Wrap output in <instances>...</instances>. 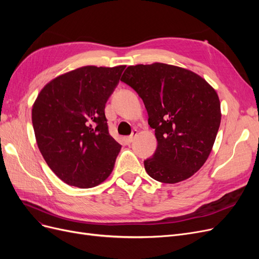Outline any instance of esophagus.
<instances>
[{
  "mask_svg": "<svg viewBox=\"0 0 259 259\" xmlns=\"http://www.w3.org/2000/svg\"><path fill=\"white\" fill-rule=\"evenodd\" d=\"M137 134H138V131H137V130H134V131L132 132V134H131L130 136L125 137V140H126V144L128 145V144L133 143V140H134V138L137 136Z\"/></svg>",
  "mask_w": 259,
  "mask_h": 259,
  "instance_id": "esophagus-1",
  "label": "esophagus"
}]
</instances>
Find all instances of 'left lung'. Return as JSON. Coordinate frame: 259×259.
<instances>
[{
	"mask_svg": "<svg viewBox=\"0 0 259 259\" xmlns=\"http://www.w3.org/2000/svg\"><path fill=\"white\" fill-rule=\"evenodd\" d=\"M121 81L143 99L158 147L144 161L148 175L164 184L191 177L203 166L221 125L215 90L184 68L161 62L130 66Z\"/></svg>",
	"mask_w": 259,
	"mask_h": 259,
	"instance_id": "obj_1",
	"label": "left lung"
}]
</instances>
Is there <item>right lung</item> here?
Returning a JSON list of instances; mask_svg holds the SVG:
<instances>
[{"label":"right lung","mask_w":259,"mask_h":259,"mask_svg":"<svg viewBox=\"0 0 259 259\" xmlns=\"http://www.w3.org/2000/svg\"><path fill=\"white\" fill-rule=\"evenodd\" d=\"M125 66H86L46 84L32 107L37 147L62 182L93 188L109 177L121 145L105 115Z\"/></svg>","instance_id":"obj_1"}]
</instances>
